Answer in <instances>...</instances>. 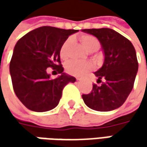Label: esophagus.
Masks as SVG:
<instances>
[{"label":"esophagus","mask_w":147,"mask_h":147,"mask_svg":"<svg viewBox=\"0 0 147 147\" xmlns=\"http://www.w3.org/2000/svg\"><path fill=\"white\" fill-rule=\"evenodd\" d=\"M77 80H78V81H80V78H77Z\"/></svg>","instance_id":"esophagus-1"}]
</instances>
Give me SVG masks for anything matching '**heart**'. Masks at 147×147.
I'll return each mask as SVG.
<instances>
[{
    "mask_svg": "<svg viewBox=\"0 0 147 147\" xmlns=\"http://www.w3.org/2000/svg\"><path fill=\"white\" fill-rule=\"evenodd\" d=\"M80 40L85 49L89 52H93L97 51L100 47V42L96 37L92 35H82L80 37ZM70 38L67 39L59 50V55L61 58L65 59L66 57L67 47L70 42ZM92 65L91 63L87 61H77V60H69L65 64V70L68 74L74 76H80L88 71L92 69Z\"/></svg>",
    "mask_w": 147,
    "mask_h": 147,
    "instance_id": "b5f03b06",
    "label": "heart"
}]
</instances>
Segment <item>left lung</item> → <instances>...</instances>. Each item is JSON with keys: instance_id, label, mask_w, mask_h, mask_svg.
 Returning a JSON list of instances; mask_svg holds the SVG:
<instances>
[{"instance_id": "obj_1", "label": "left lung", "mask_w": 147, "mask_h": 147, "mask_svg": "<svg viewBox=\"0 0 147 147\" xmlns=\"http://www.w3.org/2000/svg\"><path fill=\"white\" fill-rule=\"evenodd\" d=\"M99 40L104 52L103 65L95 75L100 86L93 84L92 92L82 95L84 103L96 111L118 109L132 92L138 69L136 51L132 42L120 33L110 28L82 29Z\"/></svg>"}]
</instances>
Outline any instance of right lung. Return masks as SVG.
I'll list each match as a JSON object with an SVG mask.
<instances>
[{"label":"right lung","instance_id":"right-lung-1","mask_svg":"<svg viewBox=\"0 0 147 147\" xmlns=\"http://www.w3.org/2000/svg\"><path fill=\"white\" fill-rule=\"evenodd\" d=\"M78 30L44 26L30 31L17 42L9 63L15 95L28 110L46 112L59 104L62 91L76 78L64 73L59 50L69 36ZM51 67L60 76L51 80Z\"/></svg>","mask_w":147,"mask_h":147}]
</instances>
